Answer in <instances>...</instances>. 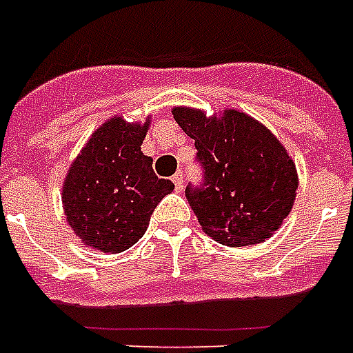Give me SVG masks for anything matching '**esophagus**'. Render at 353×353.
<instances>
[{
  "mask_svg": "<svg viewBox=\"0 0 353 353\" xmlns=\"http://www.w3.org/2000/svg\"><path fill=\"white\" fill-rule=\"evenodd\" d=\"M172 181L176 185V190H181L183 185H185V177H183V174H176V176L172 177Z\"/></svg>",
  "mask_w": 353,
  "mask_h": 353,
  "instance_id": "esophagus-1",
  "label": "esophagus"
}]
</instances>
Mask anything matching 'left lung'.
<instances>
[{
	"label": "left lung",
	"instance_id": "8db88e82",
	"mask_svg": "<svg viewBox=\"0 0 353 353\" xmlns=\"http://www.w3.org/2000/svg\"><path fill=\"white\" fill-rule=\"evenodd\" d=\"M172 115L194 139L203 183L185 194L210 238L223 245L260 243L280 229L299 187L295 163L268 128L245 113L174 108Z\"/></svg>",
	"mask_w": 353,
	"mask_h": 353
}]
</instances>
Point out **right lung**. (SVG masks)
Wrapping results in <instances>:
<instances>
[{
  "instance_id": "obj_1",
  "label": "right lung",
  "mask_w": 353,
  "mask_h": 353,
  "mask_svg": "<svg viewBox=\"0 0 353 353\" xmlns=\"http://www.w3.org/2000/svg\"><path fill=\"white\" fill-rule=\"evenodd\" d=\"M148 122L110 119L69 166L63 210L85 245L112 254L126 251L144 234L157 203L174 190V183L155 176L152 157L141 152Z\"/></svg>"
}]
</instances>
